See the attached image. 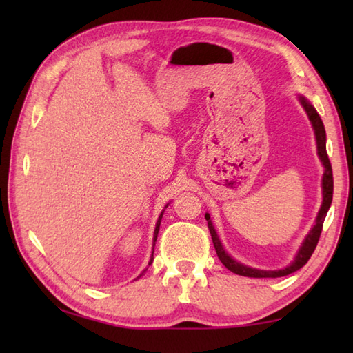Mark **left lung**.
Listing matches in <instances>:
<instances>
[{
    "label": "left lung",
    "mask_w": 353,
    "mask_h": 353,
    "mask_svg": "<svg viewBox=\"0 0 353 353\" xmlns=\"http://www.w3.org/2000/svg\"><path fill=\"white\" fill-rule=\"evenodd\" d=\"M299 101H301L302 108L305 109L306 115H308L312 130H314V137H316V144H317V154L320 157V162L323 165V177H321V191H323V200H321V206L319 209V214L316 216V221H314V226L308 232V235L305 236L302 245L299 247V250L296 253L294 259H292L287 267L279 268V270H259V268H253L249 265H244L241 262H238L234 259L230 254L224 250L223 243L220 241L219 235H216V230L212 224L211 215L206 212L205 219L208 221V228L209 232H211L212 236V243L215 247V252L219 254L220 261L223 262V265L228 270H230L232 273L239 274V276H247V277H282L297 272L301 270L308 259L311 258V254L316 250V245L319 243V238L321 234V228H323V221L326 219V214L331 208L332 203V192H334V179H332V167L331 162H329V157L326 153V132H325V125L323 121H321L320 115L317 114L316 108L308 101L305 95H297Z\"/></svg>",
    "instance_id": "8db88e82"
}]
</instances>
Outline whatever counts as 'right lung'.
Masks as SVG:
<instances>
[{"label":"right lung","instance_id":"1","mask_svg":"<svg viewBox=\"0 0 353 353\" xmlns=\"http://www.w3.org/2000/svg\"><path fill=\"white\" fill-rule=\"evenodd\" d=\"M168 205H170V203H168ZM168 205L165 206V208H168ZM165 208L162 209V212H161V215H159V219H157V221H156V228H154V234H153V252H154V244H156V239H157V234H159V226H161V220H162V215H163ZM153 252H152V258H150V261H148V265L152 264V262H153ZM142 274H144V272H142V273L137 277V279H139V277H141Z\"/></svg>","mask_w":353,"mask_h":353}]
</instances>
